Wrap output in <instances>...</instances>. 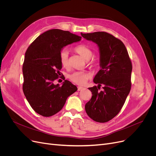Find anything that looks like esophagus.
<instances>
[{
  "mask_svg": "<svg viewBox=\"0 0 156 156\" xmlns=\"http://www.w3.org/2000/svg\"><path fill=\"white\" fill-rule=\"evenodd\" d=\"M84 89H85V88H84V87H80V86H78V91L83 90H84Z\"/></svg>",
  "mask_w": 156,
  "mask_h": 156,
  "instance_id": "esophagus-1",
  "label": "esophagus"
}]
</instances>
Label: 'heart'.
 <instances>
[{
    "label": "heart",
    "instance_id": "obj_1",
    "mask_svg": "<svg viewBox=\"0 0 156 156\" xmlns=\"http://www.w3.org/2000/svg\"><path fill=\"white\" fill-rule=\"evenodd\" d=\"M75 51L78 53L81 57L86 60L90 59L93 56V51L87 45L81 44L76 46L75 48ZM60 62L62 66L64 68H68L69 66V51L66 49L62 50L59 55ZM92 66H95V62L92 61L90 62ZM90 77V74L85 71H74L68 75V78L72 81L78 85H83Z\"/></svg>",
    "mask_w": 156,
    "mask_h": 156
}]
</instances>
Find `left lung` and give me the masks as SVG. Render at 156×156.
I'll return each instance as SVG.
<instances>
[{"instance_id":"left-lung-1","label":"left lung","mask_w":156,"mask_h":156,"mask_svg":"<svg viewBox=\"0 0 156 156\" xmlns=\"http://www.w3.org/2000/svg\"><path fill=\"white\" fill-rule=\"evenodd\" d=\"M81 35L99 47L101 68L94 78L98 86L88 88L93 95L85 104V111L94 121L108 122L119 112L130 92L132 62L124 44L108 33ZM101 85L103 90L99 91Z\"/></svg>"}]
</instances>
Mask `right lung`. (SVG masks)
<instances>
[{
	"instance_id": "add662e5",
	"label": "right lung",
	"mask_w": 156,
	"mask_h": 156,
	"mask_svg": "<svg viewBox=\"0 0 156 156\" xmlns=\"http://www.w3.org/2000/svg\"><path fill=\"white\" fill-rule=\"evenodd\" d=\"M81 38L68 31L52 29L39 35L28 47L23 66V90L32 109L40 115H54L78 90L68 80H64L62 86L54 81L62 68V49Z\"/></svg>"
}]
</instances>
